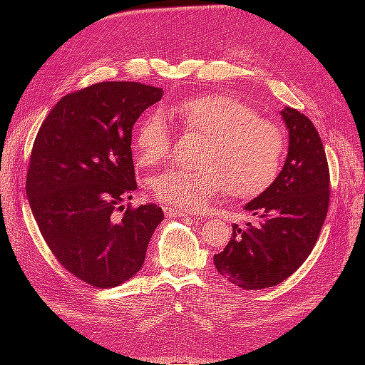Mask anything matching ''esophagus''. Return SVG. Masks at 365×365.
<instances>
[{
  "mask_svg": "<svg viewBox=\"0 0 365 365\" xmlns=\"http://www.w3.org/2000/svg\"><path fill=\"white\" fill-rule=\"evenodd\" d=\"M164 213L168 215L169 217H184V216H190L189 212H184V210H175V208H170V207H164Z\"/></svg>",
  "mask_w": 365,
  "mask_h": 365,
  "instance_id": "esophagus-1",
  "label": "esophagus"
}]
</instances>
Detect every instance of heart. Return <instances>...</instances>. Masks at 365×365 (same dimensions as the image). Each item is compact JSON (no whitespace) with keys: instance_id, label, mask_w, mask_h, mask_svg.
Listing matches in <instances>:
<instances>
[{"instance_id":"obj_1","label":"heart","mask_w":365,"mask_h":365,"mask_svg":"<svg viewBox=\"0 0 365 365\" xmlns=\"http://www.w3.org/2000/svg\"><path fill=\"white\" fill-rule=\"evenodd\" d=\"M189 134L205 138L197 172L168 170L150 180L158 201L185 212L204 208L215 196L248 197L260 193L277 176L286 140L279 125L227 94L185 98L169 108ZM141 165H157L172 148L170 126L161 113H152L135 135Z\"/></svg>"}]
</instances>
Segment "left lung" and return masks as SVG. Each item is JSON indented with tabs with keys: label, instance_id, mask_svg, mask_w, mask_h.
<instances>
[{
	"label": "left lung",
	"instance_id": "left-lung-1",
	"mask_svg": "<svg viewBox=\"0 0 365 365\" xmlns=\"http://www.w3.org/2000/svg\"><path fill=\"white\" fill-rule=\"evenodd\" d=\"M282 117L289 130L283 169L245 205L256 219L242 228L235 224L227 247L213 257L219 274L244 289L271 288L300 268L329 208L330 176L319 134L294 108H284Z\"/></svg>",
	"mask_w": 365,
	"mask_h": 365
}]
</instances>
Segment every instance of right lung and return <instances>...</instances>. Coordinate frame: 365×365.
<instances>
[{
    "label": "right lung",
    "mask_w": 365,
    "mask_h": 365,
    "mask_svg": "<svg viewBox=\"0 0 365 365\" xmlns=\"http://www.w3.org/2000/svg\"><path fill=\"white\" fill-rule=\"evenodd\" d=\"M163 90L101 82L63 96L41 125L26 181L31 213L62 267L74 277L114 288L135 275L164 219L155 204H128L137 190L132 128Z\"/></svg>",
    "instance_id": "right-lung-1"
}]
</instances>
